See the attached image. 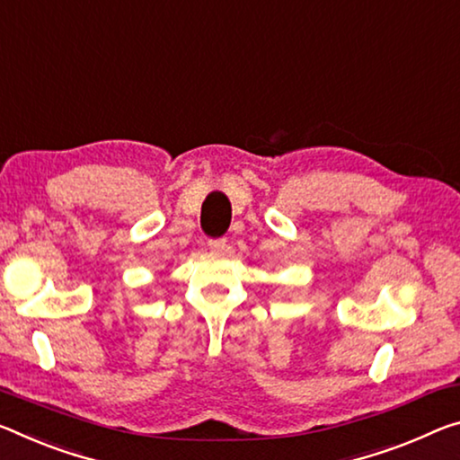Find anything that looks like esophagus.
Here are the masks:
<instances>
[{"label": "esophagus", "instance_id": "esophagus-1", "mask_svg": "<svg viewBox=\"0 0 460 460\" xmlns=\"http://www.w3.org/2000/svg\"><path fill=\"white\" fill-rule=\"evenodd\" d=\"M208 247H210V250H213V252H223L225 247H227V239H225V237H221V239H210Z\"/></svg>", "mask_w": 460, "mask_h": 460}]
</instances>
